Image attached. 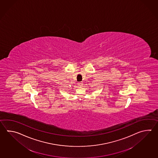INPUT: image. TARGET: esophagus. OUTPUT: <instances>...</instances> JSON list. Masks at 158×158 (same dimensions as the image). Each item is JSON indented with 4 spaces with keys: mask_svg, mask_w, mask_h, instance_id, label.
I'll use <instances>...</instances> for the list:
<instances>
[{
    "mask_svg": "<svg viewBox=\"0 0 158 158\" xmlns=\"http://www.w3.org/2000/svg\"><path fill=\"white\" fill-rule=\"evenodd\" d=\"M77 85H78L79 87H81V86L83 85V82H80V83H77Z\"/></svg>",
    "mask_w": 158,
    "mask_h": 158,
    "instance_id": "1",
    "label": "esophagus"
}]
</instances>
